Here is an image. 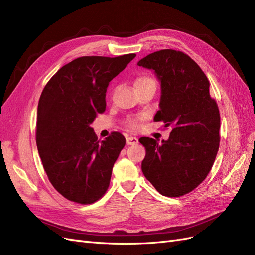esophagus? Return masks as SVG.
<instances>
[{"mask_svg":"<svg viewBox=\"0 0 255 255\" xmlns=\"http://www.w3.org/2000/svg\"><path fill=\"white\" fill-rule=\"evenodd\" d=\"M138 142V139L136 137H127V144L132 145V144H136Z\"/></svg>","mask_w":255,"mask_h":255,"instance_id":"34e87169","label":"esophagus"}]
</instances>
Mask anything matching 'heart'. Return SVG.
Wrapping results in <instances>:
<instances>
[{
  "label": "heart",
  "mask_w": 255,
  "mask_h": 255,
  "mask_svg": "<svg viewBox=\"0 0 255 255\" xmlns=\"http://www.w3.org/2000/svg\"><path fill=\"white\" fill-rule=\"evenodd\" d=\"M150 85H155V86H156L155 80H154L152 76H150V75L142 74V75L137 76V79L135 80V87H136V89L144 87V86H150ZM142 119H143V117H141V116H137V117L128 118L126 121V126L129 129L135 130V129H137L138 128L140 127V123H141Z\"/></svg>",
  "instance_id": "obj_1"
}]
</instances>
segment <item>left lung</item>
<instances>
[{
    "mask_svg": "<svg viewBox=\"0 0 255 255\" xmlns=\"http://www.w3.org/2000/svg\"><path fill=\"white\" fill-rule=\"evenodd\" d=\"M138 66L152 69L160 81L161 96L154 121L170 127L168 140L149 137L139 141L146 150L141 169L160 195L188 194L210 173L220 142V114L210 95V82L187 54L165 49L149 54Z\"/></svg>",
    "mask_w": 255,
    "mask_h": 255,
    "instance_id": "1",
    "label": "left lung"
}]
</instances>
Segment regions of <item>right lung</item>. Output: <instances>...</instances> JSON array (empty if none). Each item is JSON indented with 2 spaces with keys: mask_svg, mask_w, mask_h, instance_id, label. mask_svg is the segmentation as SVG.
<instances>
[{
  "mask_svg": "<svg viewBox=\"0 0 255 255\" xmlns=\"http://www.w3.org/2000/svg\"><path fill=\"white\" fill-rule=\"evenodd\" d=\"M136 54L82 56L61 67L38 103L36 143L48 179L69 201L91 204L110 186L126 138L113 132L100 141L90 123L106 109V89Z\"/></svg>",
  "mask_w": 255,
  "mask_h": 255,
  "instance_id": "obj_1",
  "label": "right lung"
}]
</instances>
